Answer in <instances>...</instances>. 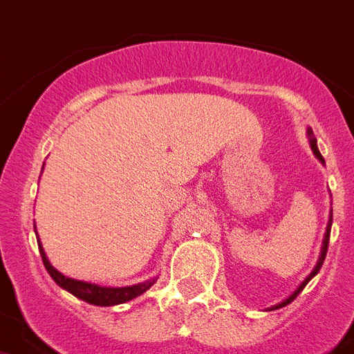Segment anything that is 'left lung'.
<instances>
[{"mask_svg": "<svg viewBox=\"0 0 354 354\" xmlns=\"http://www.w3.org/2000/svg\"><path fill=\"white\" fill-rule=\"evenodd\" d=\"M307 138H309V145H311V151H313V154H315V156H317L318 160H320V163H326V160H324V156H322V154H320V151H318V145H317V138H315V134H313V129H311V127L307 129ZM331 225H333V211L329 212V222H327V227H326V234H324V242H322L320 257H318V261H317V266H315V269H313V271L309 272V274H307V277H306V280L301 281L300 286H298L297 289H295V292H292V295H289V297H287L286 300H283V301H280V304H278V306H272V307H269V311H274V309H280V307H286L287 304H291V301L295 300V298H297L298 295H300V291H301V289H304V287L307 286V281L311 280L313 277H317V272L320 271L322 263H324V260H326V254H327V245H329V234H331Z\"/></svg>", "mask_w": 354, "mask_h": 354, "instance_id": "8db88e82", "label": "left lung"}]
</instances>
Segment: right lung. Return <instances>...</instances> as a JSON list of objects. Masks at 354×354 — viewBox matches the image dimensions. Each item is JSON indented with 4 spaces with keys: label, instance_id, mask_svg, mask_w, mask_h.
Here are the masks:
<instances>
[{
    "label": "right lung",
    "instance_id": "1",
    "mask_svg": "<svg viewBox=\"0 0 354 354\" xmlns=\"http://www.w3.org/2000/svg\"><path fill=\"white\" fill-rule=\"evenodd\" d=\"M45 165V163H43ZM37 238V232H36ZM37 249H39V254H41L43 266L47 269V272L50 274L57 286L68 291L71 295H74L80 300L87 301V304H93V306H102V307H111L118 306V304H125L129 300H134L136 297L143 295V292L151 289V286H154V280L142 281V283H136V286H127V287H102L96 286V283H91V281H82L74 280V278H68L65 274L57 271L56 267H53V263L48 261L47 254L43 251V245L37 238Z\"/></svg>",
    "mask_w": 354,
    "mask_h": 354
}]
</instances>
